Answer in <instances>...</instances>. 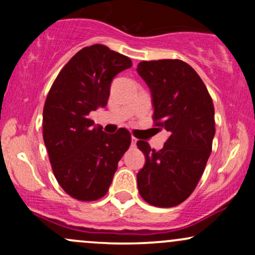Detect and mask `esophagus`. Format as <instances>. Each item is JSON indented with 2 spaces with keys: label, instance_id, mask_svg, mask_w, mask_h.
Wrapping results in <instances>:
<instances>
[{
  "label": "esophagus",
  "instance_id": "34e87169",
  "mask_svg": "<svg viewBox=\"0 0 255 255\" xmlns=\"http://www.w3.org/2000/svg\"><path fill=\"white\" fill-rule=\"evenodd\" d=\"M136 141H137V140L135 139V137H131V146H133V147H134V146H136Z\"/></svg>",
  "mask_w": 255,
  "mask_h": 255
}]
</instances>
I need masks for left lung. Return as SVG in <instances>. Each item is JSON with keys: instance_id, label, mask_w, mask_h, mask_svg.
I'll return each mask as SVG.
<instances>
[{"instance_id": "left-lung-1", "label": "left lung", "mask_w": 255, "mask_h": 255, "mask_svg": "<svg viewBox=\"0 0 255 255\" xmlns=\"http://www.w3.org/2000/svg\"><path fill=\"white\" fill-rule=\"evenodd\" d=\"M136 72L151 91L153 121L170 134L159 151L144 140L136 142L146 158L137 188L150 205L176 206L195 189L212 151V98L198 73L181 60L142 61Z\"/></svg>"}]
</instances>
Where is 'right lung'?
<instances>
[{
  "label": "right lung",
  "instance_id": "1",
  "mask_svg": "<svg viewBox=\"0 0 255 255\" xmlns=\"http://www.w3.org/2000/svg\"><path fill=\"white\" fill-rule=\"evenodd\" d=\"M131 67L129 57L102 44L86 46L58 73L43 110L44 144L58 184L81 201L104 197L118 163L130 145V133L107 134L89 119L104 108L110 85Z\"/></svg>",
  "mask_w": 255,
  "mask_h": 255
}]
</instances>
